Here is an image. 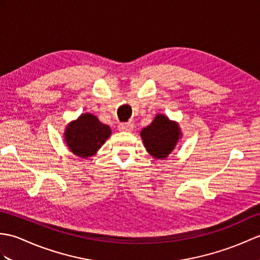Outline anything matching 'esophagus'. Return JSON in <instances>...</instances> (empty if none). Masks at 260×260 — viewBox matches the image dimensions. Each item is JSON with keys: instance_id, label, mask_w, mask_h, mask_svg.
I'll return each mask as SVG.
<instances>
[{"instance_id": "34e87169", "label": "esophagus", "mask_w": 260, "mask_h": 260, "mask_svg": "<svg viewBox=\"0 0 260 260\" xmlns=\"http://www.w3.org/2000/svg\"><path fill=\"white\" fill-rule=\"evenodd\" d=\"M134 128V124L132 122H126V123H119L118 124V129L122 132H132Z\"/></svg>"}]
</instances>
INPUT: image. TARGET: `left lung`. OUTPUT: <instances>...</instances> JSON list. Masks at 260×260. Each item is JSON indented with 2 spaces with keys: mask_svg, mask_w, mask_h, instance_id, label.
Returning a JSON list of instances; mask_svg holds the SVG:
<instances>
[{
  "mask_svg": "<svg viewBox=\"0 0 260 260\" xmlns=\"http://www.w3.org/2000/svg\"><path fill=\"white\" fill-rule=\"evenodd\" d=\"M178 125L164 115H157L153 123L141 132L145 147L155 158H166L179 138Z\"/></svg>",
  "mask_w": 260,
  "mask_h": 260,
  "instance_id": "1",
  "label": "left lung"
}]
</instances>
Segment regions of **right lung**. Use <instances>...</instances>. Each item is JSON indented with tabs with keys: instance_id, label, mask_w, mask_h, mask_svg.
Listing matches in <instances>:
<instances>
[{
	"instance_id": "add662e5",
	"label": "right lung",
	"mask_w": 260,
	"mask_h": 260,
	"mask_svg": "<svg viewBox=\"0 0 260 260\" xmlns=\"http://www.w3.org/2000/svg\"><path fill=\"white\" fill-rule=\"evenodd\" d=\"M111 135V128L92 114H84L71 123L65 131V141L70 149L80 157H88Z\"/></svg>"
}]
</instances>
